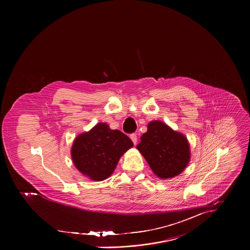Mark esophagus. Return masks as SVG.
<instances>
[{
  "mask_svg": "<svg viewBox=\"0 0 250 250\" xmlns=\"http://www.w3.org/2000/svg\"><path fill=\"white\" fill-rule=\"evenodd\" d=\"M130 138H131V140H132V142L134 143V144L136 145L137 143H138V137H137V135L136 134H132L131 136H130Z\"/></svg>",
  "mask_w": 250,
  "mask_h": 250,
  "instance_id": "34e87169",
  "label": "esophagus"
}]
</instances>
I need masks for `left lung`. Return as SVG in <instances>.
Segmentation results:
<instances>
[{"instance_id": "8db88e82", "label": "left lung", "mask_w": 250, "mask_h": 250, "mask_svg": "<svg viewBox=\"0 0 250 250\" xmlns=\"http://www.w3.org/2000/svg\"><path fill=\"white\" fill-rule=\"evenodd\" d=\"M141 140L137 149L159 178L178 176L190 161L189 143L185 135L160 120L148 123Z\"/></svg>"}]
</instances>
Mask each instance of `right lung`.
<instances>
[{
    "label": "right lung",
    "mask_w": 250,
    "mask_h": 250,
    "mask_svg": "<svg viewBox=\"0 0 250 250\" xmlns=\"http://www.w3.org/2000/svg\"><path fill=\"white\" fill-rule=\"evenodd\" d=\"M133 146V142L119 130H111L107 123H97L74 140L72 162L83 176L103 181L113 173L120 158Z\"/></svg>",
    "instance_id": "obj_1"
}]
</instances>
